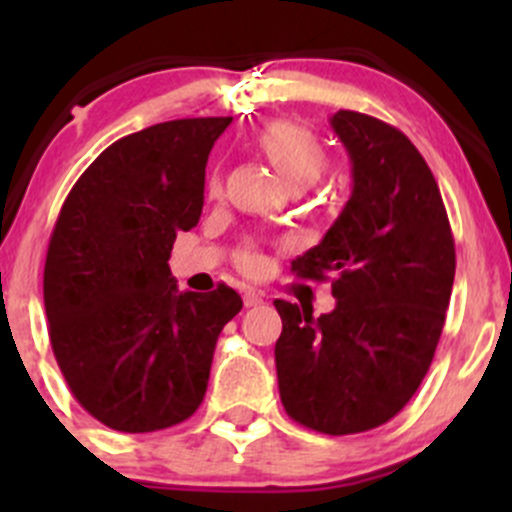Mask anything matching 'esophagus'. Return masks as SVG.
<instances>
[{
	"mask_svg": "<svg viewBox=\"0 0 512 512\" xmlns=\"http://www.w3.org/2000/svg\"><path fill=\"white\" fill-rule=\"evenodd\" d=\"M245 307H257V304H262V292H257V289H245Z\"/></svg>",
	"mask_w": 512,
	"mask_h": 512,
	"instance_id": "34e87169",
	"label": "esophagus"
}]
</instances>
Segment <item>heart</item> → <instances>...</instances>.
I'll list each match as a JSON object with an SVG mask.
<instances>
[{
	"label": "heart",
	"mask_w": 512,
	"mask_h": 512,
	"mask_svg": "<svg viewBox=\"0 0 512 512\" xmlns=\"http://www.w3.org/2000/svg\"><path fill=\"white\" fill-rule=\"evenodd\" d=\"M257 148L265 153L267 160L275 165L277 173L285 178L289 188H307V185L317 183L329 168L327 148L322 146L317 136L309 128L299 126V123L287 121H272L257 133L255 138ZM208 193H220V175L213 173L208 180ZM240 267L245 272H260L262 270V257L255 250H245L237 257Z\"/></svg>",
	"instance_id": "obj_1"
}]
</instances>
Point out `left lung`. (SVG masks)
Masks as SVG:
<instances>
[{"label":"left lung","instance_id":"1","mask_svg":"<svg viewBox=\"0 0 512 512\" xmlns=\"http://www.w3.org/2000/svg\"><path fill=\"white\" fill-rule=\"evenodd\" d=\"M332 128L352 158V198L292 272L332 280L337 307L314 319L304 304L275 299V364L289 418L347 436L394 418L421 386L446 322L456 245L436 178L399 128L359 111H337Z\"/></svg>","mask_w":512,"mask_h":512}]
</instances>
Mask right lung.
<instances>
[{
  "label": "right lung",
  "instance_id": "obj_1",
  "mask_svg": "<svg viewBox=\"0 0 512 512\" xmlns=\"http://www.w3.org/2000/svg\"><path fill=\"white\" fill-rule=\"evenodd\" d=\"M230 116L118 138L81 173L51 232L44 307L74 399L113 431L151 433L203 404L232 287L178 292L170 250L203 213L205 163Z\"/></svg>",
  "mask_w": 512,
  "mask_h": 512
}]
</instances>
